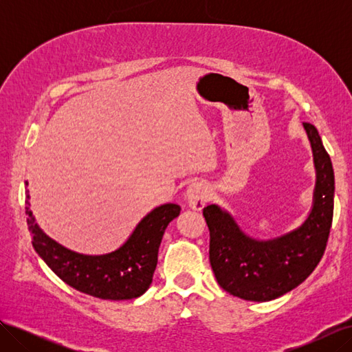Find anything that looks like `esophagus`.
I'll return each instance as SVG.
<instances>
[{
	"mask_svg": "<svg viewBox=\"0 0 352 352\" xmlns=\"http://www.w3.org/2000/svg\"><path fill=\"white\" fill-rule=\"evenodd\" d=\"M185 197L190 208L202 210L210 197L208 186L204 182H192L188 186Z\"/></svg>",
	"mask_w": 352,
	"mask_h": 352,
	"instance_id": "34e87169",
	"label": "esophagus"
}]
</instances>
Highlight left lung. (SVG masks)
<instances>
[{
    "label": "left lung",
    "instance_id": "left-lung-1",
    "mask_svg": "<svg viewBox=\"0 0 352 352\" xmlns=\"http://www.w3.org/2000/svg\"><path fill=\"white\" fill-rule=\"evenodd\" d=\"M316 168L313 206L300 226L272 239L245 233L217 204L202 210L210 230V263L219 285L233 296L265 302L301 285L320 263L333 217L335 175L322 138L302 123Z\"/></svg>",
    "mask_w": 352,
    "mask_h": 352
}]
</instances>
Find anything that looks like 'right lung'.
Returning <instances> with one entry per match:
<instances>
[{
    "instance_id": "add662e5",
    "label": "right lung",
    "mask_w": 352,
    "mask_h": 352,
    "mask_svg": "<svg viewBox=\"0 0 352 352\" xmlns=\"http://www.w3.org/2000/svg\"><path fill=\"white\" fill-rule=\"evenodd\" d=\"M29 198L26 189L28 206ZM179 212L180 207L172 202L158 206L138 223L119 248L107 254L88 255L72 251L50 238L26 207L32 245L48 267L76 291L111 301L133 300L146 292L153 282L164 230Z\"/></svg>"
}]
</instances>
